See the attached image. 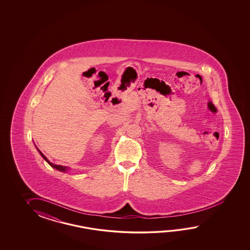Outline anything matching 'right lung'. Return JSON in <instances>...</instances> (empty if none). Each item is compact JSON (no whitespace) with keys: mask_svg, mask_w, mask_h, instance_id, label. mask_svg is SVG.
<instances>
[{"mask_svg":"<svg viewBox=\"0 0 250 250\" xmlns=\"http://www.w3.org/2000/svg\"><path fill=\"white\" fill-rule=\"evenodd\" d=\"M37 147V146H36ZM37 149H38V152H39V154H41V156H42V158L43 159L45 160L46 162L48 163V165H51L53 168H54V169H56V170H60V171H62V172H66V171H68V170H69V168H68L67 166H62V165H53V164H52L49 160L44 156V154H42V152L39 150V149L37 147Z\"/></svg>","mask_w":250,"mask_h":250,"instance_id":"right-lung-1","label":"right lung"}]
</instances>
